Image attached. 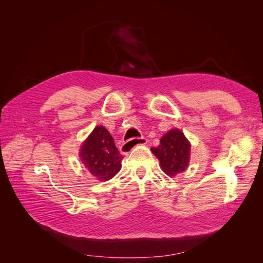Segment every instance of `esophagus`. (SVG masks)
I'll return each mask as SVG.
<instances>
[{
	"instance_id": "obj_1",
	"label": "esophagus",
	"mask_w": 263,
	"mask_h": 263,
	"mask_svg": "<svg viewBox=\"0 0 263 263\" xmlns=\"http://www.w3.org/2000/svg\"><path fill=\"white\" fill-rule=\"evenodd\" d=\"M148 142V139L146 137H135L129 139L128 141H126L123 144V151L124 153H129V151L136 146L139 145H146Z\"/></svg>"
}]
</instances>
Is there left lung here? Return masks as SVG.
I'll use <instances>...</instances> for the list:
<instances>
[{"instance_id":"left-lung-1","label":"left lung","mask_w":263,"mask_h":263,"mask_svg":"<svg viewBox=\"0 0 263 263\" xmlns=\"http://www.w3.org/2000/svg\"><path fill=\"white\" fill-rule=\"evenodd\" d=\"M190 142L179 129H172L160 139V145L151 148L168 176L184 171L190 160Z\"/></svg>"}]
</instances>
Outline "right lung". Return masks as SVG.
Listing matches in <instances>:
<instances>
[{"instance_id": "right-lung-1", "label": "right lung", "mask_w": 263, "mask_h": 263, "mask_svg": "<svg viewBox=\"0 0 263 263\" xmlns=\"http://www.w3.org/2000/svg\"><path fill=\"white\" fill-rule=\"evenodd\" d=\"M80 157L91 174L101 181L112 179L122 168L124 156L103 126L95 127L81 148Z\"/></svg>"}]
</instances>
